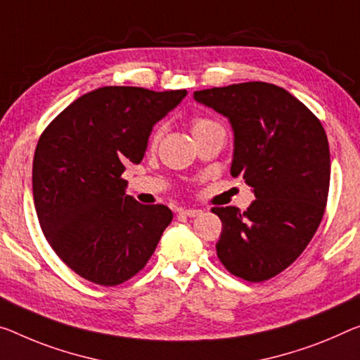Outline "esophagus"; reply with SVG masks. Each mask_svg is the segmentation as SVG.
<instances>
[{
    "instance_id": "34e87169",
    "label": "esophagus",
    "mask_w": 360,
    "mask_h": 360,
    "mask_svg": "<svg viewBox=\"0 0 360 360\" xmlns=\"http://www.w3.org/2000/svg\"><path fill=\"white\" fill-rule=\"evenodd\" d=\"M201 212V209H179V214L185 215V217H198Z\"/></svg>"
}]
</instances>
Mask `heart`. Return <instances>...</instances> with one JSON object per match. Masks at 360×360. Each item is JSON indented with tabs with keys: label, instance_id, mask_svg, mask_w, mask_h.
<instances>
[{
	"label": "heart",
	"instance_id": "b5f03b06",
	"mask_svg": "<svg viewBox=\"0 0 360 360\" xmlns=\"http://www.w3.org/2000/svg\"><path fill=\"white\" fill-rule=\"evenodd\" d=\"M191 131H193V135L195 136H198L199 134H202L204 130H207V129H211V127H214V125H217L214 122V120H211V119H207V117H195L191 120ZM161 136H162V127H158L156 130L153 131V135H151V138H149V145H151L153 148L158 145L159 143V140H161Z\"/></svg>",
	"mask_w": 360,
	"mask_h": 360
}]
</instances>
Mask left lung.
Returning a JSON list of instances; mask_svg holds the SVG:
<instances>
[{
    "instance_id": "8db88e82",
    "label": "left lung",
    "mask_w": 360,
    "mask_h": 360,
    "mask_svg": "<svg viewBox=\"0 0 360 360\" xmlns=\"http://www.w3.org/2000/svg\"><path fill=\"white\" fill-rule=\"evenodd\" d=\"M195 99L229 117L231 175L243 176L256 196L245 212L212 207L222 220L219 261L251 283L272 278L301 256L322 222L330 188L327 134L300 99L265 82L207 88Z\"/></svg>"
}]
</instances>
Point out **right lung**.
<instances>
[{"label":"right lung","instance_id":"add662e5","mask_svg":"<svg viewBox=\"0 0 360 360\" xmlns=\"http://www.w3.org/2000/svg\"><path fill=\"white\" fill-rule=\"evenodd\" d=\"M186 90L103 86L51 120L33 156V201L45 238L68 267L103 286L145 269L172 222L164 204L125 195L127 162L140 164L153 125Z\"/></svg>","mask_w":360,"mask_h":360}]
</instances>
